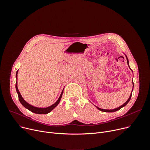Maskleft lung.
I'll list each match as a JSON object with an SVG mask.
<instances>
[{
    "label": "left lung",
    "mask_w": 150,
    "mask_h": 150,
    "mask_svg": "<svg viewBox=\"0 0 150 150\" xmlns=\"http://www.w3.org/2000/svg\"><path fill=\"white\" fill-rule=\"evenodd\" d=\"M126 57H127V63H128V66H129V61H128V58H127V57L126 56ZM132 84H133V88H134V83H133V81H132ZM132 90H133V88H132ZM131 96H132V92H131V95H130V97H129V98H128V100L125 102V103L123 104V105H122V106H120V107H119V108H115V109H109V110H108V109H101V108H98V107H97V109H99L100 111H103V112H115V111H118V110H119V109H120L122 108H123V107H124L125 106H126L127 105L128 103V102L129 101V100H130V99H131Z\"/></svg>",
    "instance_id": "8db88e82"
}]
</instances>
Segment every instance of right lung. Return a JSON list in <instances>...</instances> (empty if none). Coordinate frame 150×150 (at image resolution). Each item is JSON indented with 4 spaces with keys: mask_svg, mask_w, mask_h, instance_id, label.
<instances>
[{
    "mask_svg": "<svg viewBox=\"0 0 150 150\" xmlns=\"http://www.w3.org/2000/svg\"><path fill=\"white\" fill-rule=\"evenodd\" d=\"M18 70L16 72V78H18ZM17 82L16 83V91H17V93L18 94V97H19V100L21 102V103L24 106L25 108H27V109H28L29 111H30L31 112H34L35 114H48L49 112H51L52 110L56 107L59 103V101L61 100V98L62 97V93H63V91H62L61 95L58 98V100L56 101V103H54L53 105H51L50 106H49L47 108H37V107H35L33 106H31V105L28 104L27 102H26L24 100H23V98H22V97L21 96V93L18 90V86H17Z\"/></svg>",
    "mask_w": 150,
    "mask_h": 150,
    "instance_id": "obj_1",
    "label": "right lung"
}]
</instances>
